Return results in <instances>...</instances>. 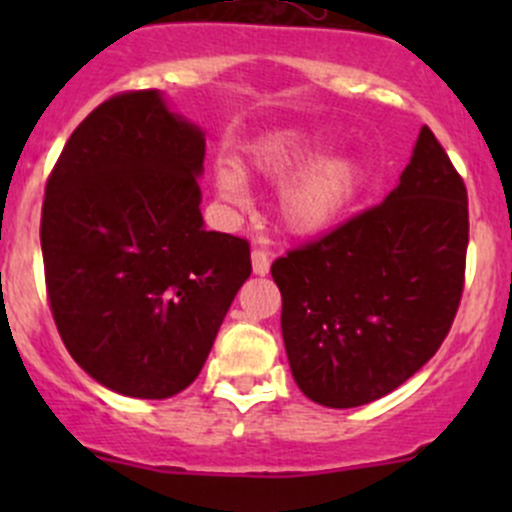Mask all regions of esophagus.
I'll use <instances>...</instances> for the list:
<instances>
[{"label":"esophagus","instance_id":"1","mask_svg":"<svg viewBox=\"0 0 512 512\" xmlns=\"http://www.w3.org/2000/svg\"><path fill=\"white\" fill-rule=\"evenodd\" d=\"M252 272L260 277L270 272V255L265 250H252Z\"/></svg>","mask_w":512,"mask_h":512}]
</instances>
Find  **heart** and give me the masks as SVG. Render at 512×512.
<instances>
[{"mask_svg": "<svg viewBox=\"0 0 512 512\" xmlns=\"http://www.w3.org/2000/svg\"><path fill=\"white\" fill-rule=\"evenodd\" d=\"M332 136L319 131H280L265 138L255 153V170L270 183L292 180L282 188L277 213L292 235L314 237L332 230L344 218L364 185V165L352 153L322 158ZM215 190L232 208L250 205V188L242 170L232 163L215 168Z\"/></svg>", "mask_w": 512, "mask_h": 512, "instance_id": "b5f03b06", "label": "heart"}]
</instances>
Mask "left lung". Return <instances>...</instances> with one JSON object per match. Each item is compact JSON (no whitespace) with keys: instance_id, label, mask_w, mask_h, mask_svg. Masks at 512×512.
Instances as JSON below:
<instances>
[{"instance_id":"left-lung-1","label":"left lung","mask_w":512,"mask_h":512,"mask_svg":"<svg viewBox=\"0 0 512 512\" xmlns=\"http://www.w3.org/2000/svg\"><path fill=\"white\" fill-rule=\"evenodd\" d=\"M466 250V185L423 126L384 203L272 262L302 394L354 409L411 379L451 329Z\"/></svg>"}]
</instances>
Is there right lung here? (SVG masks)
Returning <instances> with one entry per match:
<instances>
[{
  "label": "right lung",
  "mask_w": 512,
  "mask_h": 512,
  "mask_svg": "<svg viewBox=\"0 0 512 512\" xmlns=\"http://www.w3.org/2000/svg\"><path fill=\"white\" fill-rule=\"evenodd\" d=\"M205 133L163 94L111 96L79 123L46 180L41 255L56 329L106 389L168 399L195 381L250 245L205 230Z\"/></svg>",
  "instance_id": "right-lung-1"
}]
</instances>
